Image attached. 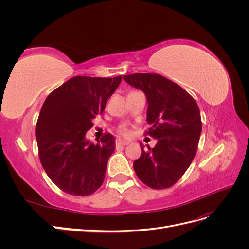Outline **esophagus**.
<instances>
[{
    "label": "esophagus",
    "instance_id": "1",
    "mask_svg": "<svg viewBox=\"0 0 249 249\" xmlns=\"http://www.w3.org/2000/svg\"><path fill=\"white\" fill-rule=\"evenodd\" d=\"M129 144L127 141H123V140H116V146H125Z\"/></svg>",
    "mask_w": 249,
    "mask_h": 249
}]
</instances>
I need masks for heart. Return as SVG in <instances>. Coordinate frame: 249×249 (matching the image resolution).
I'll use <instances>...</instances> for the list:
<instances>
[{
    "label": "heart",
    "instance_id": "1",
    "mask_svg": "<svg viewBox=\"0 0 249 249\" xmlns=\"http://www.w3.org/2000/svg\"><path fill=\"white\" fill-rule=\"evenodd\" d=\"M119 134L122 135V136H124V137H129V136H131L132 132H131V130L129 129V127H126V126H123V127H120V130H119Z\"/></svg>",
    "mask_w": 249,
    "mask_h": 249
}]
</instances>
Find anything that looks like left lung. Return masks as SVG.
I'll list each match as a JSON object with an SVG mask.
<instances>
[{
    "mask_svg": "<svg viewBox=\"0 0 249 249\" xmlns=\"http://www.w3.org/2000/svg\"><path fill=\"white\" fill-rule=\"evenodd\" d=\"M124 80L145 93L146 120L152 125L145 135L157 139L154 148L140 144L141 156L135 160L134 170L152 189H166L182 178L196 155L199 108L185 89L159 73H133Z\"/></svg>",
    "mask_w": 249,
    "mask_h": 249,
    "instance_id": "left-lung-1",
    "label": "left lung"
}]
</instances>
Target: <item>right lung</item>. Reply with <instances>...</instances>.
Listing matches in <instances>:
<instances>
[{
    "label": "right lung",
    "instance_id": "1",
    "mask_svg": "<svg viewBox=\"0 0 249 249\" xmlns=\"http://www.w3.org/2000/svg\"><path fill=\"white\" fill-rule=\"evenodd\" d=\"M120 82L122 76L73 77L44 101L35 129L39 159L52 182L62 191L87 196L102 186L115 139L107 133L93 144L86 139V132Z\"/></svg>",
    "mask_w": 249,
    "mask_h": 249
}]
</instances>
